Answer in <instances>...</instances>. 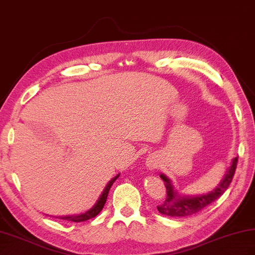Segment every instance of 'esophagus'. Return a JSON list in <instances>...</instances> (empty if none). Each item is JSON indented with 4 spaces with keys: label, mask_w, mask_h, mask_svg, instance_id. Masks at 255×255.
Segmentation results:
<instances>
[{
    "label": "esophagus",
    "mask_w": 255,
    "mask_h": 255,
    "mask_svg": "<svg viewBox=\"0 0 255 255\" xmlns=\"http://www.w3.org/2000/svg\"><path fill=\"white\" fill-rule=\"evenodd\" d=\"M146 167L149 170H154V169L157 167V159H156L155 156H149L146 159Z\"/></svg>",
    "instance_id": "esophagus-1"
}]
</instances>
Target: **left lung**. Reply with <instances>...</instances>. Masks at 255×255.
I'll list each match as a JSON object with an SVG mask.
<instances>
[{
  "label": "left lung",
  "instance_id": "8db88e82",
  "mask_svg": "<svg viewBox=\"0 0 255 255\" xmlns=\"http://www.w3.org/2000/svg\"><path fill=\"white\" fill-rule=\"evenodd\" d=\"M237 161L238 157H235L232 160V164L227 168L223 178H222L219 184L211 192L197 196L181 195L174 188L172 181L168 179V177H166L164 173H161L159 177L165 182L167 197L164 204L157 207L158 211L161 214H165L167 217L171 218L187 217V215H192L199 212L202 209L210 205L211 202L220 198L225 193L233 180L235 169H236L237 166Z\"/></svg>",
  "mask_w": 255,
  "mask_h": 255
}]
</instances>
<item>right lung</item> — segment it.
<instances>
[{"label": "right lung", "mask_w": 255, "mask_h": 255, "mask_svg": "<svg viewBox=\"0 0 255 255\" xmlns=\"http://www.w3.org/2000/svg\"><path fill=\"white\" fill-rule=\"evenodd\" d=\"M119 177H120V173L117 174V175H115L114 178H112V179L109 181V183L107 184L106 187H104L103 192L101 193V195L99 196V198H98V200L96 201V204L93 207H91L89 210H87L86 212L81 213V214L64 215V217H56V218H59L61 220L71 221V222H84V221H87V220H90V219L95 218L96 215H98V213H99L103 209V206H104V204H106L107 198H108V194L110 192V188H111V186L113 185V183L117 180V178H119Z\"/></svg>", "instance_id": "1"}]
</instances>
